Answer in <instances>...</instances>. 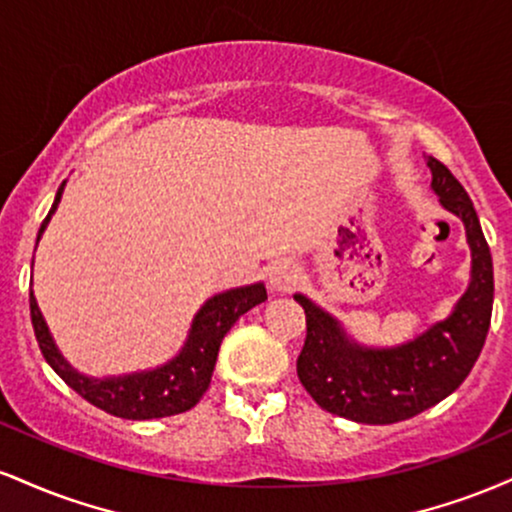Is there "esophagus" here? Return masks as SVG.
I'll list each match as a JSON object with an SVG mask.
<instances>
[{
  "mask_svg": "<svg viewBox=\"0 0 512 512\" xmlns=\"http://www.w3.org/2000/svg\"><path fill=\"white\" fill-rule=\"evenodd\" d=\"M298 281V269L296 264L289 260H281L276 262L272 269H269V286L276 293H289Z\"/></svg>",
  "mask_w": 512,
  "mask_h": 512,
  "instance_id": "1",
  "label": "esophagus"
}]
</instances>
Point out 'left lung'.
<instances>
[{
    "label": "left lung",
    "mask_w": 512,
    "mask_h": 512,
    "mask_svg": "<svg viewBox=\"0 0 512 512\" xmlns=\"http://www.w3.org/2000/svg\"><path fill=\"white\" fill-rule=\"evenodd\" d=\"M433 192L460 216L472 248V281L448 320L395 349L349 342L339 322L298 293L305 310V344L296 370L317 407L358 424H397L431 409L464 383L484 349L493 308V262L479 216L460 180L428 158Z\"/></svg>",
    "instance_id": "1"
}]
</instances>
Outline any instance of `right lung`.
<instances>
[{"label": "right lung", "instance_id": "right-lung-1", "mask_svg": "<svg viewBox=\"0 0 512 512\" xmlns=\"http://www.w3.org/2000/svg\"><path fill=\"white\" fill-rule=\"evenodd\" d=\"M64 182L57 190L55 204L40 223L38 240L43 236L45 226H48L50 216L55 214L57 204L62 199ZM267 301V291L262 284L243 286V289H233L219 296L209 298L202 305L195 322H192L190 337L185 346L173 361L156 370H146V373L122 375V378H105L93 380L86 375H79L76 370L64 361L55 342H52L48 325H45L43 313H40L38 303L31 291V322L35 339H38L40 351H43L45 361L50 363L52 370L79 392L86 402L93 407L108 411V414L120 416V419L144 421V419H163V416L182 414V411L192 409L202 399L204 392L211 383V373H214L216 356H219V346L226 337V332L236 325L240 315L248 313L250 308Z\"/></svg>", "mask_w": 512, "mask_h": 512}]
</instances>
